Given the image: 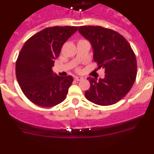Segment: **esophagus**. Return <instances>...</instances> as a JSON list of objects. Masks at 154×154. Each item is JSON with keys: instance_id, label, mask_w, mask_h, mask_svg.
Instances as JSON below:
<instances>
[{"instance_id": "obj_1", "label": "esophagus", "mask_w": 154, "mask_h": 154, "mask_svg": "<svg viewBox=\"0 0 154 154\" xmlns=\"http://www.w3.org/2000/svg\"><path fill=\"white\" fill-rule=\"evenodd\" d=\"M74 79L75 81H81V80H83L84 78L83 77H80V76H75Z\"/></svg>"}]
</instances>
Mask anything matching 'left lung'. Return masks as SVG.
Wrapping results in <instances>:
<instances>
[{
  "instance_id": "obj_1",
  "label": "left lung",
  "mask_w": 154,
  "mask_h": 154,
  "mask_svg": "<svg viewBox=\"0 0 154 154\" xmlns=\"http://www.w3.org/2000/svg\"><path fill=\"white\" fill-rule=\"evenodd\" d=\"M79 32L89 42L94 61L103 69V79L89 77L90 88L85 96L99 106H110L123 99L137 76V59L130 44L120 34L100 26H81Z\"/></svg>"
}]
</instances>
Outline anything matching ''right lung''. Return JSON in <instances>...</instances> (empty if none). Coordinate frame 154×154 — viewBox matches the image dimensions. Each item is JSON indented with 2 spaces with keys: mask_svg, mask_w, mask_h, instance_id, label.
<instances>
[{
  "mask_svg": "<svg viewBox=\"0 0 154 154\" xmlns=\"http://www.w3.org/2000/svg\"><path fill=\"white\" fill-rule=\"evenodd\" d=\"M78 27L47 28L30 38L21 48L16 62V78L30 101L42 107L63 102L73 82L72 76H59L52 66L65 42Z\"/></svg>",
  "mask_w": 154,
  "mask_h": 154,
  "instance_id": "right-lung-1",
  "label": "right lung"
}]
</instances>
